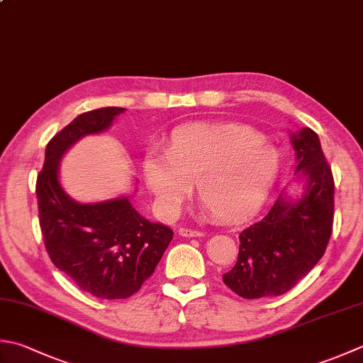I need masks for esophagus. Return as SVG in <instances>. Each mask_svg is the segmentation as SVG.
<instances>
[{
    "label": "esophagus",
    "mask_w": 363,
    "mask_h": 363,
    "mask_svg": "<svg viewBox=\"0 0 363 363\" xmlns=\"http://www.w3.org/2000/svg\"><path fill=\"white\" fill-rule=\"evenodd\" d=\"M179 234L184 238H201L203 231L200 230H194V228H187V226H182L179 228Z\"/></svg>",
    "instance_id": "34e87169"
}]
</instances>
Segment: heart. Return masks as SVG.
<instances>
[{
    "mask_svg": "<svg viewBox=\"0 0 363 363\" xmlns=\"http://www.w3.org/2000/svg\"><path fill=\"white\" fill-rule=\"evenodd\" d=\"M280 157L264 135L244 125L195 124L176 129L167 151L147 152L145 182L155 204L172 217L198 182L200 201L218 218H238L264 200Z\"/></svg>",
    "mask_w": 363,
    "mask_h": 363,
    "instance_id": "1",
    "label": "heart"
}]
</instances>
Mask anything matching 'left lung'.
Wrapping results in <instances>:
<instances>
[{"label":"left lung","instance_id":"8db88e82","mask_svg":"<svg viewBox=\"0 0 363 363\" xmlns=\"http://www.w3.org/2000/svg\"><path fill=\"white\" fill-rule=\"evenodd\" d=\"M296 173L303 176L299 200L280 195L272 208L239 234L238 261L223 283L244 299L288 293L328 248L333 225V176L316 132L291 133Z\"/></svg>","mask_w":363,"mask_h":363}]
</instances>
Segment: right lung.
<instances>
[{
	"label": "right lung",
	"mask_w": 363,
	"mask_h": 363,
	"mask_svg": "<svg viewBox=\"0 0 363 363\" xmlns=\"http://www.w3.org/2000/svg\"><path fill=\"white\" fill-rule=\"evenodd\" d=\"M124 108L105 106L77 116L48 141L35 182L39 223L53 264L75 285L101 299H125L152 275L173 231L133 209L127 196L82 204L62 190L64 152L84 135L108 129Z\"/></svg>",
	"instance_id": "obj_1"
}]
</instances>
